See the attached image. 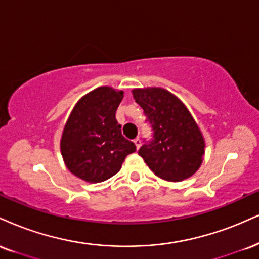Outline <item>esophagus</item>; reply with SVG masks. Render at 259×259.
<instances>
[{"label":"esophagus","mask_w":259,"mask_h":259,"mask_svg":"<svg viewBox=\"0 0 259 259\" xmlns=\"http://www.w3.org/2000/svg\"><path fill=\"white\" fill-rule=\"evenodd\" d=\"M134 143H135L136 148H140V146H141V140H140V138H136L134 140Z\"/></svg>","instance_id":"34e87169"}]
</instances>
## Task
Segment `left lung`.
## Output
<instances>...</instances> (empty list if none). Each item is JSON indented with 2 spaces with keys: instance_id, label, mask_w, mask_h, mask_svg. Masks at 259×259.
Returning a JSON list of instances; mask_svg holds the SVG:
<instances>
[{
  "instance_id": "obj_1",
  "label": "left lung",
  "mask_w": 259,
  "mask_h": 259,
  "mask_svg": "<svg viewBox=\"0 0 259 259\" xmlns=\"http://www.w3.org/2000/svg\"><path fill=\"white\" fill-rule=\"evenodd\" d=\"M133 95L153 132L139 154L160 179L177 182L191 177L202 163L205 142L186 106L161 88L135 89Z\"/></svg>"
}]
</instances>
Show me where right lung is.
Instances as JSON below:
<instances>
[{
	"label": "right lung",
	"instance_id": "right-lung-1",
	"mask_svg": "<svg viewBox=\"0 0 259 259\" xmlns=\"http://www.w3.org/2000/svg\"><path fill=\"white\" fill-rule=\"evenodd\" d=\"M123 92L100 87L74 106L61 138V154L67 169L87 182L108 180L120 170L134 142L121 135L116 111Z\"/></svg>",
	"mask_w": 259,
	"mask_h": 259
}]
</instances>
